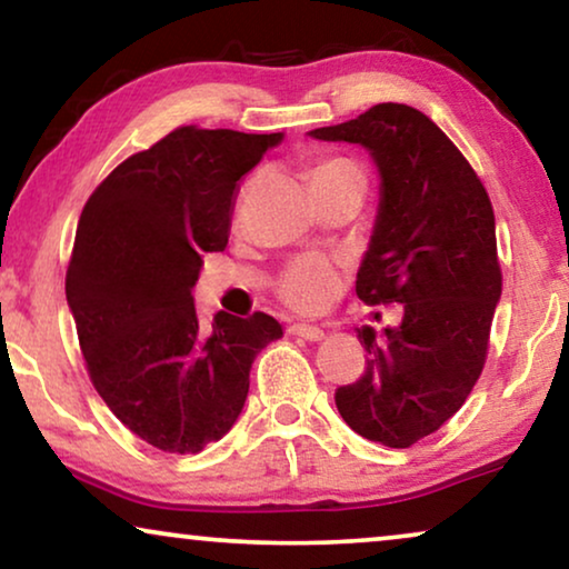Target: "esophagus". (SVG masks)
Masks as SVG:
<instances>
[{"instance_id":"esophagus-1","label":"esophagus","mask_w":569,"mask_h":569,"mask_svg":"<svg viewBox=\"0 0 569 569\" xmlns=\"http://www.w3.org/2000/svg\"><path fill=\"white\" fill-rule=\"evenodd\" d=\"M287 331H290L292 337H300L306 341H321L323 339V329H318V326H310V323H292V326H287Z\"/></svg>"}]
</instances>
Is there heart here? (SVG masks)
Returning a JSON list of instances; mask_svg holds the SVG:
<instances>
[{
	"instance_id": "obj_1",
	"label": "heart",
	"mask_w": 569,
	"mask_h": 569,
	"mask_svg": "<svg viewBox=\"0 0 569 569\" xmlns=\"http://www.w3.org/2000/svg\"><path fill=\"white\" fill-rule=\"evenodd\" d=\"M337 170H360L357 162L347 158L321 160L313 168V178L337 173ZM341 279L333 261L326 256H302L284 271L282 282H279V295L284 302H290L298 310H321L333 295L339 292Z\"/></svg>"
}]
</instances>
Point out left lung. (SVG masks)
<instances>
[{
  "label": "left lung",
  "instance_id": "8db88e82",
  "mask_svg": "<svg viewBox=\"0 0 569 569\" xmlns=\"http://www.w3.org/2000/svg\"><path fill=\"white\" fill-rule=\"evenodd\" d=\"M308 134L365 147L380 173L355 290L368 306L401 302L403 318L383 333L357 329L368 368L337 388V409L362 438L409 448L463 407L485 368L502 295L492 201L458 147L411 106L378 103Z\"/></svg>",
  "mask_w": 569,
  "mask_h": 569
}]
</instances>
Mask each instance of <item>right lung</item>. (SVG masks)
<instances>
[{"mask_svg": "<svg viewBox=\"0 0 569 569\" xmlns=\"http://www.w3.org/2000/svg\"><path fill=\"white\" fill-rule=\"evenodd\" d=\"M284 134L181 127L131 154L77 224L67 302L92 386L123 427L199 453L236 425L256 355L282 337L267 313L199 323L193 284L224 251L238 181Z\"/></svg>", "mask_w": 569, "mask_h": 569, "instance_id": "add662e5", "label": "right lung"}]
</instances>
